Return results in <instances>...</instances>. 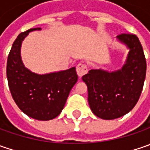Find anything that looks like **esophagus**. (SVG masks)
<instances>
[{
	"label": "esophagus",
	"mask_w": 150,
	"mask_h": 150,
	"mask_svg": "<svg viewBox=\"0 0 150 150\" xmlns=\"http://www.w3.org/2000/svg\"><path fill=\"white\" fill-rule=\"evenodd\" d=\"M88 72V67L85 63L83 62H80L78 63V66H77V73L79 77H82L83 76L84 74H86Z\"/></svg>",
	"instance_id": "1"
}]
</instances>
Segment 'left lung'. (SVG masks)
I'll return each instance as SVG.
<instances>
[{
    "label": "left lung",
    "instance_id": "obj_1",
    "mask_svg": "<svg viewBox=\"0 0 150 150\" xmlns=\"http://www.w3.org/2000/svg\"><path fill=\"white\" fill-rule=\"evenodd\" d=\"M117 38L129 48L123 67L112 72L92 69L82 78L88 86L92 112L106 120L120 118L134 108L146 75V59L138 37L122 33Z\"/></svg>",
    "mask_w": 150,
    "mask_h": 150
}]
</instances>
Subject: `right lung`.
I'll return each instance as SVG.
<instances>
[{
	"label": "right lung",
	"instance_id": "add662e5",
	"mask_svg": "<svg viewBox=\"0 0 150 150\" xmlns=\"http://www.w3.org/2000/svg\"><path fill=\"white\" fill-rule=\"evenodd\" d=\"M21 32L15 40L6 64V77L15 103L32 118L47 121L57 117L66 103L72 87L78 81L76 68L39 75L28 70L21 58V42L32 31Z\"/></svg>",
	"mask_w": 150,
	"mask_h": 150
}]
</instances>
